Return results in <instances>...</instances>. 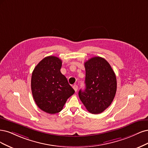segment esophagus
<instances>
[{"label": "esophagus", "instance_id": "1", "mask_svg": "<svg viewBox=\"0 0 148 148\" xmlns=\"http://www.w3.org/2000/svg\"><path fill=\"white\" fill-rule=\"evenodd\" d=\"M73 88L75 90V92H77V89H78V86H77V85H74L73 86Z\"/></svg>", "mask_w": 148, "mask_h": 148}]
</instances>
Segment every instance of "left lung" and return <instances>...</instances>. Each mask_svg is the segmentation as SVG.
I'll return each instance as SVG.
<instances>
[{
  "label": "left lung",
  "instance_id": "8db88e82",
  "mask_svg": "<svg viewBox=\"0 0 148 148\" xmlns=\"http://www.w3.org/2000/svg\"><path fill=\"white\" fill-rule=\"evenodd\" d=\"M85 89L79 97L87 111L94 114L103 112L111 105L117 90L116 74L108 62L95 56L84 63Z\"/></svg>",
  "mask_w": 148,
  "mask_h": 148
}]
</instances>
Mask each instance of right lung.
Listing matches in <instances>:
<instances>
[{
    "instance_id": "1",
    "label": "right lung",
    "mask_w": 148,
    "mask_h": 148,
    "mask_svg": "<svg viewBox=\"0 0 148 148\" xmlns=\"http://www.w3.org/2000/svg\"><path fill=\"white\" fill-rule=\"evenodd\" d=\"M62 61L55 56L41 60L33 71L31 90L37 106L47 113L60 112L75 91L61 74Z\"/></svg>"
}]
</instances>
